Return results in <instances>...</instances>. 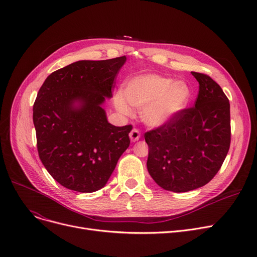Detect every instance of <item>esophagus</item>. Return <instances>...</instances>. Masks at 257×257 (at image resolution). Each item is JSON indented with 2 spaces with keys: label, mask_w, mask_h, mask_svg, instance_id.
<instances>
[{
  "label": "esophagus",
  "mask_w": 257,
  "mask_h": 257,
  "mask_svg": "<svg viewBox=\"0 0 257 257\" xmlns=\"http://www.w3.org/2000/svg\"><path fill=\"white\" fill-rule=\"evenodd\" d=\"M129 138H130V141L131 142H138L139 140H140V138H141V132L138 130V129H132L131 130V132L129 133Z\"/></svg>",
  "instance_id": "esophagus-1"
}]
</instances>
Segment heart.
Segmentation results:
<instances>
[{
  "label": "heart",
  "instance_id": "obj_1",
  "mask_svg": "<svg viewBox=\"0 0 257 257\" xmlns=\"http://www.w3.org/2000/svg\"><path fill=\"white\" fill-rule=\"evenodd\" d=\"M191 98L192 89L184 81H175L157 74H144L125 81L123 93L114 94L113 105L123 115L132 114L130 106L138 108L146 125L159 127L176 118Z\"/></svg>",
  "mask_w": 257,
  "mask_h": 257
}]
</instances>
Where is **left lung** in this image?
<instances>
[{
  "instance_id": "left-lung-1",
  "label": "left lung",
  "mask_w": 257,
  "mask_h": 257,
  "mask_svg": "<svg viewBox=\"0 0 257 257\" xmlns=\"http://www.w3.org/2000/svg\"><path fill=\"white\" fill-rule=\"evenodd\" d=\"M199 82L195 106L171 123L145 133L147 169L164 190L190 192L208 183L230 147V104L209 76L192 72Z\"/></svg>"
}]
</instances>
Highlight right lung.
Listing matches in <instances>:
<instances>
[{"label":"right lung","mask_w":257,"mask_h":257,"mask_svg":"<svg viewBox=\"0 0 257 257\" xmlns=\"http://www.w3.org/2000/svg\"><path fill=\"white\" fill-rule=\"evenodd\" d=\"M126 56L80 60L52 73L33 105L37 150L62 186L80 193L106 185L130 145L131 125L108 123L103 109Z\"/></svg>","instance_id":"right-lung-1"}]
</instances>
